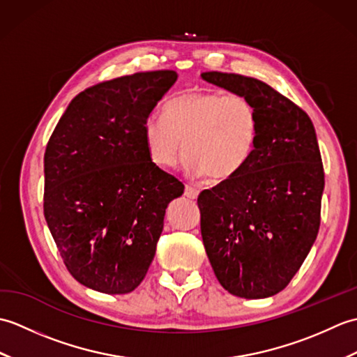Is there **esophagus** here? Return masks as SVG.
I'll return each mask as SVG.
<instances>
[{
  "mask_svg": "<svg viewBox=\"0 0 357 357\" xmlns=\"http://www.w3.org/2000/svg\"><path fill=\"white\" fill-rule=\"evenodd\" d=\"M188 199H196L198 198V195H199V192L196 190L195 187H192V185H185V193H184Z\"/></svg>",
  "mask_w": 357,
  "mask_h": 357,
  "instance_id": "34e87169",
  "label": "esophagus"
}]
</instances>
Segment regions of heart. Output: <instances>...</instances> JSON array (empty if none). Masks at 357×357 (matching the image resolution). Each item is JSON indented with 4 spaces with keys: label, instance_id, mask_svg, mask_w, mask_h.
<instances>
[{
    "label": "heart",
    "instance_id": "b5f03b06",
    "mask_svg": "<svg viewBox=\"0 0 357 357\" xmlns=\"http://www.w3.org/2000/svg\"><path fill=\"white\" fill-rule=\"evenodd\" d=\"M261 119L244 95L188 90L164 105V116L150 115L142 127L150 161L172 169L185 150L192 176L227 181L244 169L259 138Z\"/></svg>",
    "mask_w": 357,
    "mask_h": 357
}]
</instances>
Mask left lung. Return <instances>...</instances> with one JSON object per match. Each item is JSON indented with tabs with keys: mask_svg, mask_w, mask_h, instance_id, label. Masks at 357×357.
Returning <instances> with one entry per match:
<instances>
[{
	"mask_svg": "<svg viewBox=\"0 0 357 357\" xmlns=\"http://www.w3.org/2000/svg\"><path fill=\"white\" fill-rule=\"evenodd\" d=\"M201 77L250 98L261 119L244 169L198 196L204 247L227 291L268 298L290 284L319 231L325 178L314 127L299 105L259 79Z\"/></svg>",
	"mask_w": 357,
	"mask_h": 357,
	"instance_id": "1",
	"label": "left lung"
}]
</instances>
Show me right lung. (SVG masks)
<instances>
[{
    "mask_svg": "<svg viewBox=\"0 0 357 357\" xmlns=\"http://www.w3.org/2000/svg\"><path fill=\"white\" fill-rule=\"evenodd\" d=\"M174 70L102 81L73 98L44 153V216L79 284L133 291L156 252L169 202L184 193L150 161L142 127Z\"/></svg>",
    "mask_w": 357,
    "mask_h": 357,
    "instance_id": "right-lung-1",
    "label": "right lung"
}]
</instances>
